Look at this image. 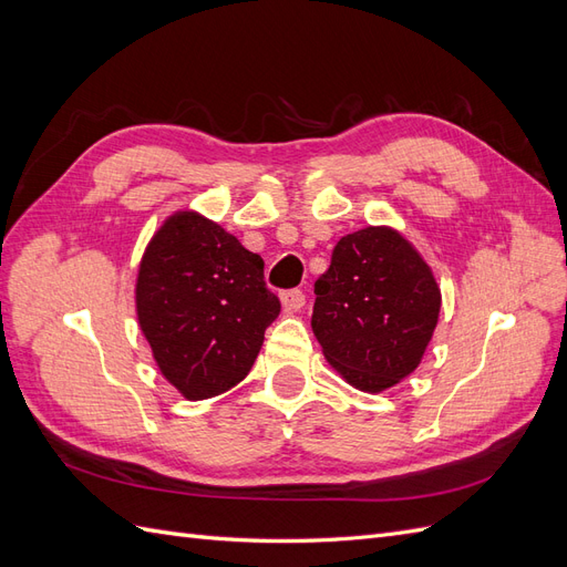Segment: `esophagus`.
<instances>
[{
	"label": "esophagus",
	"mask_w": 567,
	"mask_h": 567,
	"mask_svg": "<svg viewBox=\"0 0 567 567\" xmlns=\"http://www.w3.org/2000/svg\"><path fill=\"white\" fill-rule=\"evenodd\" d=\"M281 305H284V312L293 315V312H300L305 307V293L302 290H284L281 293Z\"/></svg>",
	"instance_id": "esophagus-1"
}]
</instances>
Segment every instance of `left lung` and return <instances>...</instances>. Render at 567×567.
Segmentation results:
<instances>
[{"instance_id": "left-lung-1", "label": "left lung", "mask_w": 567, "mask_h": 567, "mask_svg": "<svg viewBox=\"0 0 567 567\" xmlns=\"http://www.w3.org/2000/svg\"><path fill=\"white\" fill-rule=\"evenodd\" d=\"M315 293L312 331L342 381L375 394L416 371L442 293L433 269L398 229L342 236Z\"/></svg>"}]
</instances>
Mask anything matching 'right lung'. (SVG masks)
Returning <instances> with one entry per match:
<instances>
[{
    "label": "right lung",
    "instance_id": "obj_1",
    "mask_svg": "<svg viewBox=\"0 0 567 567\" xmlns=\"http://www.w3.org/2000/svg\"><path fill=\"white\" fill-rule=\"evenodd\" d=\"M134 302L158 371L194 402L246 379L281 312L262 257L196 210H177L151 236Z\"/></svg>",
    "mask_w": 567,
    "mask_h": 567
}]
</instances>
